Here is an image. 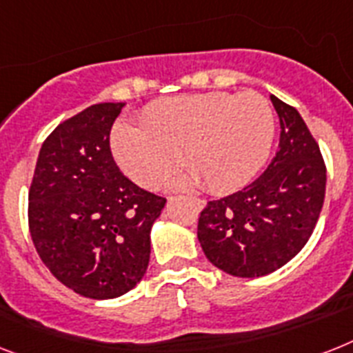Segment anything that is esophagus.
Segmentation results:
<instances>
[{
    "label": "esophagus",
    "mask_w": 353,
    "mask_h": 353,
    "mask_svg": "<svg viewBox=\"0 0 353 353\" xmlns=\"http://www.w3.org/2000/svg\"><path fill=\"white\" fill-rule=\"evenodd\" d=\"M194 206H196L197 210H203V208H205V201H203V199H194Z\"/></svg>",
    "instance_id": "34e87169"
}]
</instances>
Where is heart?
Here are the masks:
<instances>
[{
  "label": "heart",
  "instance_id": "heart-1",
  "mask_svg": "<svg viewBox=\"0 0 353 353\" xmlns=\"http://www.w3.org/2000/svg\"><path fill=\"white\" fill-rule=\"evenodd\" d=\"M143 127L119 123L112 152L132 181L156 188L183 159L192 170L177 181H205L212 192H234L259 174L276 137V116L259 94L203 92L152 103Z\"/></svg>",
  "mask_w": 353,
  "mask_h": 353
}]
</instances>
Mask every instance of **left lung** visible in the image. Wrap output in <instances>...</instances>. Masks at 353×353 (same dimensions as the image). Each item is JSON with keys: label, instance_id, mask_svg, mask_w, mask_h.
Listing matches in <instances>:
<instances>
[{"label": "left lung", "instance_id": "obj_1", "mask_svg": "<svg viewBox=\"0 0 353 353\" xmlns=\"http://www.w3.org/2000/svg\"><path fill=\"white\" fill-rule=\"evenodd\" d=\"M279 150L243 190L208 201L197 223L206 259L236 277H261L297 256L319 219L326 168L299 112L276 96Z\"/></svg>", "mask_w": 353, "mask_h": 353}]
</instances>
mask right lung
I'll list each match as a JSON object with an SVG mask.
<instances>
[{
	"mask_svg": "<svg viewBox=\"0 0 353 353\" xmlns=\"http://www.w3.org/2000/svg\"><path fill=\"white\" fill-rule=\"evenodd\" d=\"M125 103H99L45 139L28 192V226L48 270L90 299H114L143 279L150 230L167 199L125 177L110 128Z\"/></svg>",
	"mask_w": 353,
	"mask_h": 353,
	"instance_id": "add662e5",
	"label": "right lung"
}]
</instances>
